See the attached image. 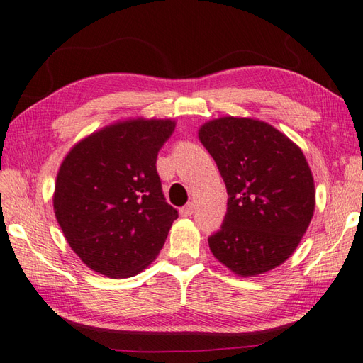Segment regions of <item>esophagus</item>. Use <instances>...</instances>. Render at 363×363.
<instances>
[{"label":"esophagus","mask_w":363,"mask_h":363,"mask_svg":"<svg viewBox=\"0 0 363 363\" xmlns=\"http://www.w3.org/2000/svg\"><path fill=\"white\" fill-rule=\"evenodd\" d=\"M194 209H196V205L192 203V202H189L188 205H184V206L180 209V214H182L183 217H189L192 213H194Z\"/></svg>","instance_id":"34e87169"}]
</instances>
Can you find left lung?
Here are the masks:
<instances>
[{"label":"left lung","mask_w":363,"mask_h":363,"mask_svg":"<svg viewBox=\"0 0 363 363\" xmlns=\"http://www.w3.org/2000/svg\"><path fill=\"white\" fill-rule=\"evenodd\" d=\"M228 192L220 230L208 238L219 262L256 277L291 257L315 209V184L303 150L275 127L223 116L199 128Z\"/></svg>","instance_id":"1"}]
</instances>
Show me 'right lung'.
Returning <instances> with one entry per match:
<instances>
[{"mask_svg": "<svg viewBox=\"0 0 363 363\" xmlns=\"http://www.w3.org/2000/svg\"><path fill=\"white\" fill-rule=\"evenodd\" d=\"M174 128L172 119L118 121L80 140L63 158L54 213L86 267L130 278L163 248L179 213L166 202L155 164Z\"/></svg>", "mask_w": 363, "mask_h": 363, "instance_id": "1", "label": "right lung"}]
</instances>
